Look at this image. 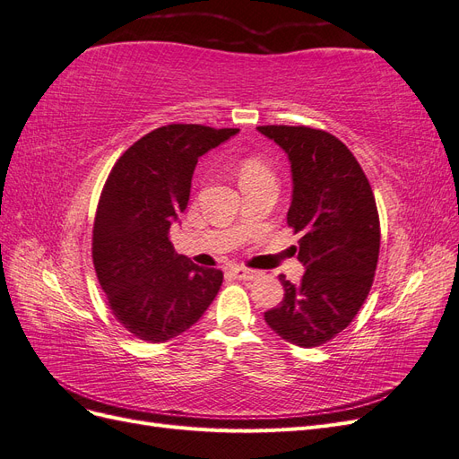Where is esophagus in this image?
<instances>
[{
  "label": "esophagus",
  "mask_w": 459,
  "mask_h": 459,
  "mask_svg": "<svg viewBox=\"0 0 459 459\" xmlns=\"http://www.w3.org/2000/svg\"><path fill=\"white\" fill-rule=\"evenodd\" d=\"M231 273L238 277V280H243V281H251V280H256V277L260 275L258 272L255 270H247V268H241V266H233L231 268Z\"/></svg>",
  "instance_id": "esophagus-1"
}]
</instances>
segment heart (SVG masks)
<instances>
[{
    "mask_svg": "<svg viewBox=\"0 0 459 459\" xmlns=\"http://www.w3.org/2000/svg\"><path fill=\"white\" fill-rule=\"evenodd\" d=\"M262 174H270V172H268V166L264 164L258 157H248L239 164V179L256 178Z\"/></svg>",
    "mask_w": 459,
    "mask_h": 459,
    "instance_id": "b5f03b06",
    "label": "heart"
}]
</instances>
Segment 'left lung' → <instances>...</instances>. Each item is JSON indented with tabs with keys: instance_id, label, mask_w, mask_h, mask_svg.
I'll list each match as a JSON object with an SVG mask.
<instances>
[{
	"instance_id": "left-lung-1",
	"label": "left lung",
	"mask_w": 459,
	"mask_h": 459,
	"mask_svg": "<svg viewBox=\"0 0 459 459\" xmlns=\"http://www.w3.org/2000/svg\"><path fill=\"white\" fill-rule=\"evenodd\" d=\"M290 162L293 195L287 224L300 233L293 251L307 272L300 283L280 275L283 300L266 324L302 349L331 341L351 325L373 283L379 258V214L352 152L324 130L258 126Z\"/></svg>"
}]
</instances>
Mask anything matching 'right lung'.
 <instances>
[{
	"instance_id": "1",
	"label": "right lung",
	"mask_w": 459,
	"mask_h": 459,
	"mask_svg": "<svg viewBox=\"0 0 459 459\" xmlns=\"http://www.w3.org/2000/svg\"><path fill=\"white\" fill-rule=\"evenodd\" d=\"M238 128L169 124L117 160L93 221V266L115 317L134 337L164 342L195 325L224 273L178 255L169 239L191 193L199 157Z\"/></svg>"
}]
</instances>
